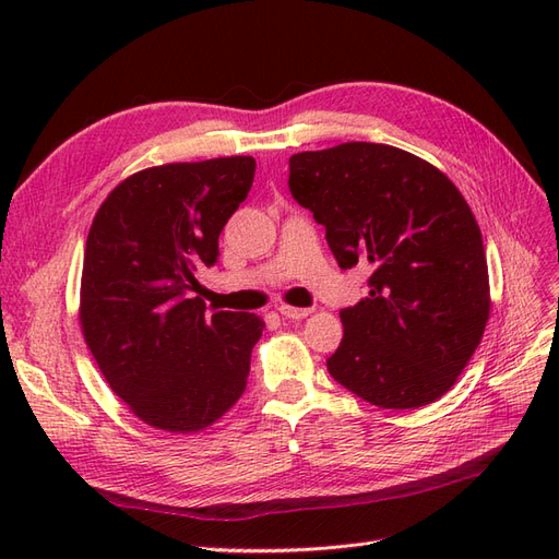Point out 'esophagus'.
<instances>
[{
    "label": "esophagus",
    "instance_id": "1",
    "mask_svg": "<svg viewBox=\"0 0 559 559\" xmlns=\"http://www.w3.org/2000/svg\"><path fill=\"white\" fill-rule=\"evenodd\" d=\"M312 310L310 308H294V306H280V314L286 319H306Z\"/></svg>",
    "mask_w": 559,
    "mask_h": 559
}]
</instances>
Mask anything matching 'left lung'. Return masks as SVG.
<instances>
[{"label":"left lung","instance_id":"1","mask_svg":"<svg viewBox=\"0 0 559 559\" xmlns=\"http://www.w3.org/2000/svg\"><path fill=\"white\" fill-rule=\"evenodd\" d=\"M289 191L337 265L373 267L368 296L341 310L331 378L394 411L450 392L489 317L483 235L456 186L408 151L347 142L292 156Z\"/></svg>","mask_w":559,"mask_h":559}]
</instances>
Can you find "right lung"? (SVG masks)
<instances>
[{"label":"right lung","mask_w":559,"mask_h":559,"mask_svg":"<svg viewBox=\"0 0 559 559\" xmlns=\"http://www.w3.org/2000/svg\"><path fill=\"white\" fill-rule=\"evenodd\" d=\"M253 173L251 156L148 167L118 183L93 218L83 337L114 394L156 429H205L247 386L263 319L210 314L195 273L218 261V235Z\"/></svg>","instance_id":"obj_1"}]
</instances>
